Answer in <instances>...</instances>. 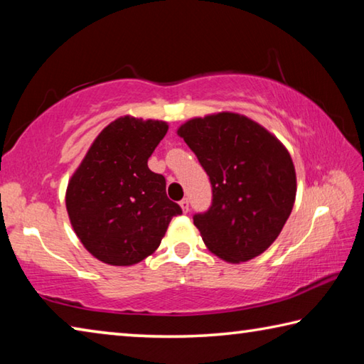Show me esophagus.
Returning a JSON list of instances; mask_svg holds the SVG:
<instances>
[{"mask_svg":"<svg viewBox=\"0 0 364 364\" xmlns=\"http://www.w3.org/2000/svg\"><path fill=\"white\" fill-rule=\"evenodd\" d=\"M180 205H181V208H183V212H184V213H188V212H189V200L186 199V197H184V199H181V200H180Z\"/></svg>","mask_w":364,"mask_h":364,"instance_id":"34e87169","label":"esophagus"}]
</instances>
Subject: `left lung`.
<instances>
[{"instance_id": "8db88e82", "label": "left lung", "mask_w": 364, "mask_h": 364, "mask_svg": "<svg viewBox=\"0 0 364 364\" xmlns=\"http://www.w3.org/2000/svg\"><path fill=\"white\" fill-rule=\"evenodd\" d=\"M178 134L210 178L212 205L193 217L208 250L231 263L263 254L279 236L297 191L286 147L232 112L191 119Z\"/></svg>"}]
</instances>
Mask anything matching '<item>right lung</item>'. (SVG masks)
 <instances>
[{"mask_svg":"<svg viewBox=\"0 0 364 364\" xmlns=\"http://www.w3.org/2000/svg\"><path fill=\"white\" fill-rule=\"evenodd\" d=\"M159 120L120 117L91 144L67 186L73 231L97 260L128 267L151 255L181 207L165 193V178L147 159L167 134Z\"/></svg>","mask_w":364,"mask_h":364,"instance_id":"1","label":"right lung"}]
</instances>
